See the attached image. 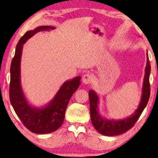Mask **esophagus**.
<instances>
[{"mask_svg":"<svg viewBox=\"0 0 158 158\" xmlns=\"http://www.w3.org/2000/svg\"><path fill=\"white\" fill-rule=\"evenodd\" d=\"M93 81L91 75L89 74V73H87V74H85L83 76V78H82V81L84 84H90Z\"/></svg>","mask_w":158,"mask_h":158,"instance_id":"1","label":"esophagus"}]
</instances>
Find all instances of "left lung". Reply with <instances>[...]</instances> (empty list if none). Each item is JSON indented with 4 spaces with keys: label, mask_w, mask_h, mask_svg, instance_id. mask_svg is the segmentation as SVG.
Instances as JSON below:
<instances>
[{
    "label": "left lung",
    "mask_w": 158,
    "mask_h": 158,
    "mask_svg": "<svg viewBox=\"0 0 158 158\" xmlns=\"http://www.w3.org/2000/svg\"><path fill=\"white\" fill-rule=\"evenodd\" d=\"M150 64L148 55L147 56V64L145 68V75L144 77L143 87H142V98L139 105L138 106L135 112L128 118L122 120H111L103 118L99 114L98 103L99 101L98 95L93 90H89L90 111V118L94 128L101 135L106 136L119 135L126 132L132 127L138 118H139L142 111L148 104L150 96Z\"/></svg>",
    "instance_id": "obj_1"
}]
</instances>
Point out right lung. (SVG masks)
I'll use <instances>...</instances> for the list:
<instances>
[{
  "label": "right lung",
  "mask_w": 158,
  "mask_h": 158,
  "mask_svg": "<svg viewBox=\"0 0 158 158\" xmlns=\"http://www.w3.org/2000/svg\"><path fill=\"white\" fill-rule=\"evenodd\" d=\"M55 29L50 26H42L26 32L16 45L15 55L10 64V103L23 124L31 132L36 134H48L61 127L69 101L81 84L80 76L65 81L52 100L43 108L33 107L25 98L21 85L20 65L23 44L39 31Z\"/></svg>",
  "instance_id": "right-lung-1"
}]
</instances>
